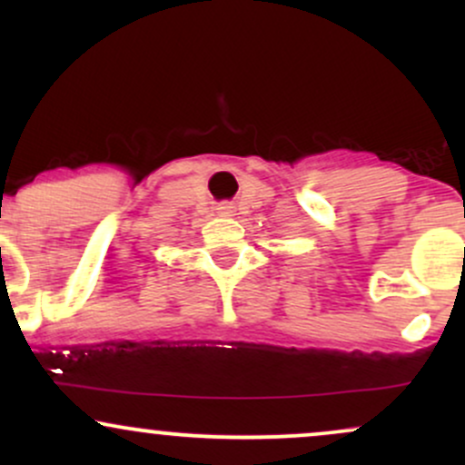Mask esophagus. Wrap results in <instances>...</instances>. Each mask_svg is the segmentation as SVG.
<instances>
[{
  "label": "esophagus",
  "instance_id": "obj_1",
  "mask_svg": "<svg viewBox=\"0 0 465 465\" xmlns=\"http://www.w3.org/2000/svg\"><path fill=\"white\" fill-rule=\"evenodd\" d=\"M233 205L232 203H221V205H218V214L221 216H233Z\"/></svg>",
  "mask_w": 465,
  "mask_h": 465
}]
</instances>
